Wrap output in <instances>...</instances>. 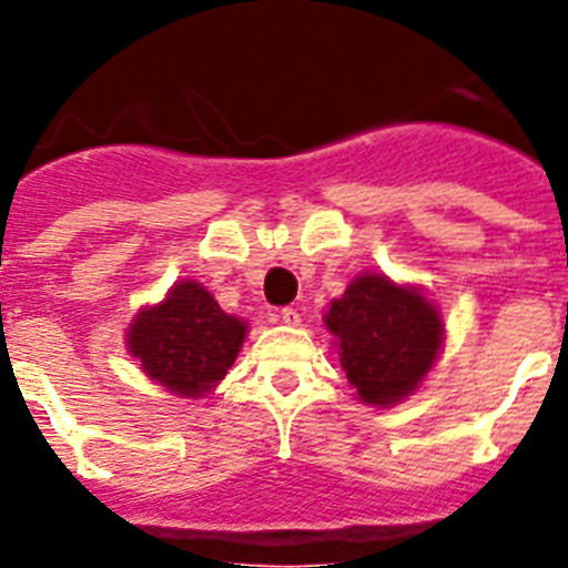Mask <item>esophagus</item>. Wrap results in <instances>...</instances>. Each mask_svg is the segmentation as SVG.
I'll list each match as a JSON object with an SVG mask.
<instances>
[{"label":"esophagus","instance_id":"esophagus-1","mask_svg":"<svg viewBox=\"0 0 568 568\" xmlns=\"http://www.w3.org/2000/svg\"><path fill=\"white\" fill-rule=\"evenodd\" d=\"M278 321H281V324H290V327H298L301 315H298V310H295V307H284L278 313Z\"/></svg>","mask_w":568,"mask_h":568}]
</instances>
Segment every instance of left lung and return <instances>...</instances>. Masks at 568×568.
I'll return each instance as SVG.
<instances>
[{
    "mask_svg": "<svg viewBox=\"0 0 568 568\" xmlns=\"http://www.w3.org/2000/svg\"><path fill=\"white\" fill-rule=\"evenodd\" d=\"M341 369L366 404H395L418 386L440 349L444 324L418 290L361 275L327 313Z\"/></svg>",
    "mask_w": 568,
    "mask_h": 568,
    "instance_id": "left-lung-1",
    "label": "left lung"
}]
</instances>
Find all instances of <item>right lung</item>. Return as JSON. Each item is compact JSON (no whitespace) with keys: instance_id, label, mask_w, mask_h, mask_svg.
<instances>
[{"instance_id":"right-lung-1","label":"right lung","mask_w":568,"mask_h":568,"mask_svg":"<svg viewBox=\"0 0 568 568\" xmlns=\"http://www.w3.org/2000/svg\"><path fill=\"white\" fill-rule=\"evenodd\" d=\"M247 327L224 313L195 281L170 290L159 307L139 313L128 346L142 369L170 393L195 398L227 375Z\"/></svg>"}]
</instances>
